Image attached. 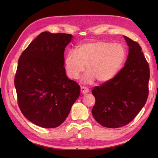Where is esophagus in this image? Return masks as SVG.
I'll return each instance as SVG.
<instances>
[{"instance_id": "1", "label": "esophagus", "mask_w": 158, "mask_h": 158, "mask_svg": "<svg viewBox=\"0 0 158 158\" xmlns=\"http://www.w3.org/2000/svg\"><path fill=\"white\" fill-rule=\"evenodd\" d=\"M80 91H81V93H82V94H87L89 92V90L86 88L84 87V86L81 87Z\"/></svg>"}]
</instances>
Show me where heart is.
Instances as JSON below:
<instances>
[{
	"mask_svg": "<svg viewBox=\"0 0 158 158\" xmlns=\"http://www.w3.org/2000/svg\"><path fill=\"white\" fill-rule=\"evenodd\" d=\"M126 56V50L121 44L103 41L86 42L66 54L64 66L71 79H78L85 66L88 72L82 80L84 84H92L95 80L104 83L117 75Z\"/></svg>",
	"mask_w": 158,
	"mask_h": 158,
	"instance_id": "obj_1",
	"label": "heart"
}]
</instances>
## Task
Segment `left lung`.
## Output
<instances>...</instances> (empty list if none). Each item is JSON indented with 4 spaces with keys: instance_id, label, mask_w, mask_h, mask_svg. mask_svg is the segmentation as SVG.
I'll return each instance as SVG.
<instances>
[{
    "instance_id": "left-lung-1",
    "label": "left lung",
    "mask_w": 158,
    "mask_h": 158,
    "mask_svg": "<svg viewBox=\"0 0 158 158\" xmlns=\"http://www.w3.org/2000/svg\"><path fill=\"white\" fill-rule=\"evenodd\" d=\"M128 55L124 67L111 80L92 92L95 98L92 114L98 123L118 128L132 121L145 105L149 90L150 68L137 42L124 36Z\"/></svg>"
}]
</instances>
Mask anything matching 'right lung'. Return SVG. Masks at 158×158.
Here are the masks:
<instances>
[{"label":"right lung","mask_w":158,"mask_h":158,"mask_svg":"<svg viewBox=\"0 0 158 158\" xmlns=\"http://www.w3.org/2000/svg\"><path fill=\"white\" fill-rule=\"evenodd\" d=\"M73 40L67 33H41L22 52L14 78L18 106L30 121L43 128L60 125L80 94L66 75L64 52Z\"/></svg>","instance_id":"obj_1"}]
</instances>
